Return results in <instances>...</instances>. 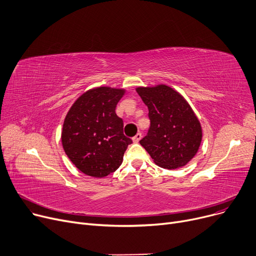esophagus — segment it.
<instances>
[{
  "label": "esophagus",
  "instance_id": "obj_1",
  "mask_svg": "<svg viewBox=\"0 0 256 256\" xmlns=\"http://www.w3.org/2000/svg\"><path fill=\"white\" fill-rule=\"evenodd\" d=\"M141 138H142V134H141V132H138L137 135L132 138V142L138 143V142L141 140Z\"/></svg>",
  "mask_w": 256,
  "mask_h": 256
}]
</instances>
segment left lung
<instances>
[{"label": "left lung", "mask_w": 256, "mask_h": 256, "mask_svg": "<svg viewBox=\"0 0 256 256\" xmlns=\"http://www.w3.org/2000/svg\"><path fill=\"white\" fill-rule=\"evenodd\" d=\"M148 108L150 128L140 144L156 165L168 170L186 166L197 154L202 128L192 106L182 94L160 84L137 87Z\"/></svg>", "instance_id": "1"}]
</instances>
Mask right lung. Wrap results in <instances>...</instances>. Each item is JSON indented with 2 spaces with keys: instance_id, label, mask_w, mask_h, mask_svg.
<instances>
[{
  "instance_id": "obj_1",
  "label": "right lung",
  "mask_w": 256,
  "mask_h": 256,
  "mask_svg": "<svg viewBox=\"0 0 256 256\" xmlns=\"http://www.w3.org/2000/svg\"><path fill=\"white\" fill-rule=\"evenodd\" d=\"M124 88L96 87L80 96L67 112L61 132L63 150L86 176L102 178L116 171L132 140L116 115Z\"/></svg>"
}]
</instances>
